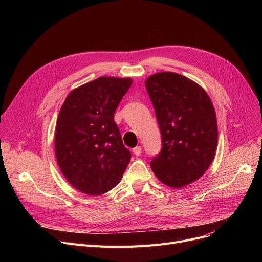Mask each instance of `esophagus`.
<instances>
[{
  "instance_id": "34e87169",
  "label": "esophagus",
  "mask_w": 262,
  "mask_h": 262,
  "mask_svg": "<svg viewBox=\"0 0 262 262\" xmlns=\"http://www.w3.org/2000/svg\"><path fill=\"white\" fill-rule=\"evenodd\" d=\"M133 152H134V154H135V155H137V156H140V155H141V153H142V147H141L140 145L136 146V147H134V148H133Z\"/></svg>"
}]
</instances>
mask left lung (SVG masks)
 Returning <instances> with one entry per match:
<instances>
[{
    "label": "left lung",
    "instance_id": "8db88e82",
    "mask_svg": "<svg viewBox=\"0 0 262 262\" xmlns=\"http://www.w3.org/2000/svg\"><path fill=\"white\" fill-rule=\"evenodd\" d=\"M161 135V149L150 168L173 188L195 182L207 171L217 144V125L208 94L196 82L174 72L145 81Z\"/></svg>",
    "mask_w": 262,
    "mask_h": 262
}]
</instances>
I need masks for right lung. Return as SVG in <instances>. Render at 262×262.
Segmentation results:
<instances>
[{
	"instance_id": "obj_1",
	"label": "right lung",
	"mask_w": 262,
	"mask_h": 262,
	"mask_svg": "<svg viewBox=\"0 0 262 262\" xmlns=\"http://www.w3.org/2000/svg\"><path fill=\"white\" fill-rule=\"evenodd\" d=\"M132 82L99 77L73 90L60 109L55 129L58 166L67 181L86 194L112 190L130 161L114 118Z\"/></svg>"
}]
</instances>
